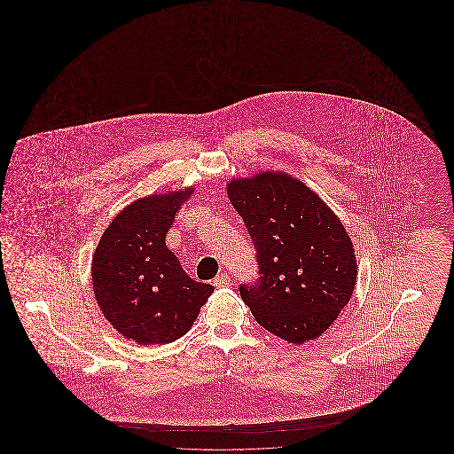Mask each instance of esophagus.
Segmentation results:
<instances>
[{
    "mask_svg": "<svg viewBox=\"0 0 454 454\" xmlns=\"http://www.w3.org/2000/svg\"><path fill=\"white\" fill-rule=\"evenodd\" d=\"M215 286L216 287H230L231 286V279H230V276L221 274V276H217L216 279H215Z\"/></svg>",
    "mask_w": 454,
    "mask_h": 454,
    "instance_id": "obj_1",
    "label": "esophagus"
}]
</instances>
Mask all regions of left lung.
Listing matches in <instances>:
<instances>
[{"instance_id": "8db88e82", "label": "left lung", "mask_w": 454, "mask_h": 454, "mask_svg": "<svg viewBox=\"0 0 454 454\" xmlns=\"http://www.w3.org/2000/svg\"><path fill=\"white\" fill-rule=\"evenodd\" d=\"M226 192L257 250L260 278L239 286L255 320L284 342L324 335L357 282L352 239L324 199L282 170L231 178Z\"/></svg>"}]
</instances>
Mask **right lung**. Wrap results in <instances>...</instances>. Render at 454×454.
I'll use <instances>...</instances> for the list:
<instances>
[{"label":"right lung","mask_w":454,"mask_h":454,"mask_svg":"<svg viewBox=\"0 0 454 454\" xmlns=\"http://www.w3.org/2000/svg\"><path fill=\"white\" fill-rule=\"evenodd\" d=\"M192 192L191 185L130 202L112 219L93 252L95 300L128 340L153 346L184 337L215 293L211 284L185 274L165 241Z\"/></svg>","instance_id":"obj_1"}]
</instances>
